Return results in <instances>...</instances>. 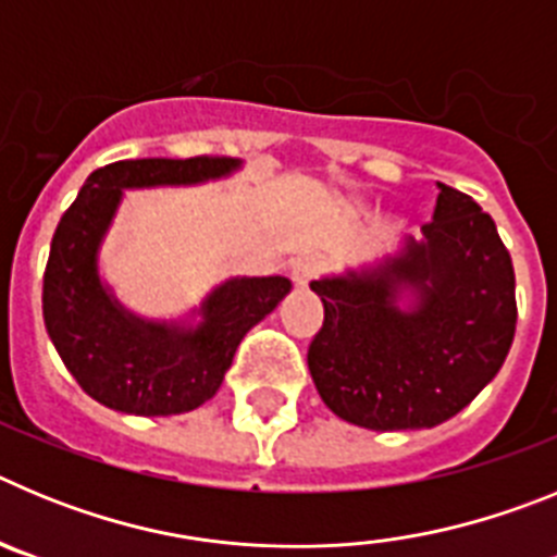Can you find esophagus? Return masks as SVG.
Here are the masks:
<instances>
[{
	"label": "esophagus",
	"mask_w": 557,
	"mask_h": 557,
	"mask_svg": "<svg viewBox=\"0 0 557 557\" xmlns=\"http://www.w3.org/2000/svg\"><path fill=\"white\" fill-rule=\"evenodd\" d=\"M318 273H321V262H318L314 256H301V259L293 264V282L298 284V287H309V282H312Z\"/></svg>",
	"instance_id": "34e87169"
}]
</instances>
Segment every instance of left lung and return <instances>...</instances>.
<instances>
[{
  "label": "left lung",
  "instance_id": "obj_1",
  "mask_svg": "<svg viewBox=\"0 0 557 557\" xmlns=\"http://www.w3.org/2000/svg\"><path fill=\"white\" fill-rule=\"evenodd\" d=\"M424 243L366 273L321 278L307 351L323 405L379 432L449 421L499 373L516 334V275L491 214L446 184ZM417 307L401 313L398 292Z\"/></svg>",
  "mask_w": 557,
  "mask_h": 557
}]
</instances>
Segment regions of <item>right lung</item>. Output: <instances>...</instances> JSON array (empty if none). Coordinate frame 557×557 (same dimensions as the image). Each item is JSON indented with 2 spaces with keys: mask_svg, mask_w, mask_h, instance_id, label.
Listing matches in <instances>:
<instances>
[{
  "mask_svg": "<svg viewBox=\"0 0 557 557\" xmlns=\"http://www.w3.org/2000/svg\"><path fill=\"white\" fill-rule=\"evenodd\" d=\"M236 166L223 156L113 161L91 172L63 211L44 270V323L63 366L100 405L131 416L200 407L220 391L245 334L293 287L284 275L231 278L206 298L203 323L181 329L139 321L100 284L97 248L122 189L198 184Z\"/></svg>",
  "mask_w": 557,
  "mask_h": 557,
  "instance_id": "1",
  "label": "right lung"
}]
</instances>
